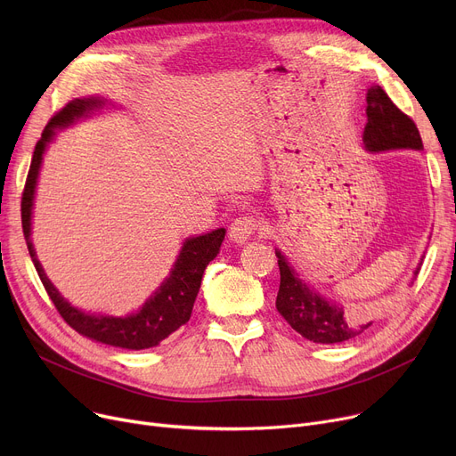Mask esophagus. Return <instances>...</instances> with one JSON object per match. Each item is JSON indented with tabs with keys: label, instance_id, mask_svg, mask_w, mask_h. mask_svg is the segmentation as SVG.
<instances>
[{
	"label": "esophagus",
	"instance_id": "34e87169",
	"mask_svg": "<svg viewBox=\"0 0 456 456\" xmlns=\"http://www.w3.org/2000/svg\"><path fill=\"white\" fill-rule=\"evenodd\" d=\"M258 224L253 218V216H240V218H236L231 227H229V238L236 244H244L248 242L249 238L255 234Z\"/></svg>",
	"mask_w": 456,
	"mask_h": 456
}]
</instances>
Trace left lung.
<instances>
[{"instance_id": "left-lung-1", "label": "left lung", "mask_w": 456, "mask_h": 456, "mask_svg": "<svg viewBox=\"0 0 456 456\" xmlns=\"http://www.w3.org/2000/svg\"><path fill=\"white\" fill-rule=\"evenodd\" d=\"M366 116L368 124L364 127V148L370 153L392 151V150H423L421 136L412 119L401 112L388 94L379 85L368 88L366 94ZM277 265L281 272V284L277 292L275 306L279 314L297 330L303 338L316 344H340L361 337L370 329L373 322L349 320L344 306L332 303L320 292L299 279L279 249H275ZM421 268L418 265L414 277Z\"/></svg>"}]
</instances>
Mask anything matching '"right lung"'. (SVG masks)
<instances>
[{"label": "right lung", "mask_w": 456, "mask_h": 456, "mask_svg": "<svg viewBox=\"0 0 456 456\" xmlns=\"http://www.w3.org/2000/svg\"><path fill=\"white\" fill-rule=\"evenodd\" d=\"M103 98H76L69 102L61 112H57L50 124L45 126L42 138L37 142L31 167L28 174L26 188H23L21 196V227L23 236H26L28 249L31 255L33 265L38 272V277L44 284L47 296L52 297L53 305L57 306L59 314L64 322L76 329L83 337L107 344L112 347L122 349H150L159 346L164 338L170 337L181 325L190 320L191 308L198 297L201 279L208 262L216 258L220 253L222 242L225 238V229H216L207 234L186 238L183 248L177 255L175 265L159 289L151 294V297L143 303L136 313L127 316H107V314H90L85 310L71 306L68 299L61 296L55 289L53 282L47 279L40 260L37 258V251L31 240V218H33V203H35V191L38 183V174L44 153L47 146L53 142L55 133L66 126H71L79 118H86L90 112L105 107Z\"/></svg>", "instance_id": "obj_1"}]
</instances>
